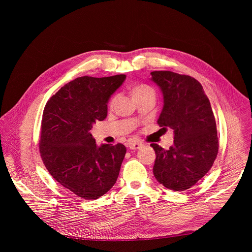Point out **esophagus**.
I'll list each match as a JSON object with an SVG mask.
<instances>
[{
  "instance_id": "obj_1",
  "label": "esophagus",
  "mask_w": 252,
  "mask_h": 252,
  "mask_svg": "<svg viewBox=\"0 0 252 252\" xmlns=\"http://www.w3.org/2000/svg\"><path fill=\"white\" fill-rule=\"evenodd\" d=\"M127 146H128V148L130 150H138V149L142 148L143 144L141 142H139V141H130V142H128Z\"/></svg>"
}]
</instances>
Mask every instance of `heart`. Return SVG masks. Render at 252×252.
I'll use <instances>...</instances> for the list:
<instances>
[{
    "mask_svg": "<svg viewBox=\"0 0 252 252\" xmlns=\"http://www.w3.org/2000/svg\"><path fill=\"white\" fill-rule=\"evenodd\" d=\"M130 93H131V96L135 97V96H139V95H143V94H147V93H153V94H154V91L151 87H149L147 85H139V86H136V87L131 89ZM114 100H115V98H112L109 101L110 107H112Z\"/></svg>",
    "mask_w": 252,
    "mask_h": 252,
    "instance_id": "obj_1",
    "label": "heart"
}]
</instances>
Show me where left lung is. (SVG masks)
I'll return each instance as SVG.
<instances>
[{"label":"left lung","mask_w":252,"mask_h":252,"mask_svg":"<svg viewBox=\"0 0 252 252\" xmlns=\"http://www.w3.org/2000/svg\"><path fill=\"white\" fill-rule=\"evenodd\" d=\"M151 79L163 94L157 124L174 129V146L164 150L151 144L156 159L155 179L173 191H185L202 179L219 152L216 118L201 84L190 75L168 70L152 71Z\"/></svg>","instance_id":"1"}]
</instances>
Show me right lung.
Here are the masks:
<instances>
[{"label":"right lung","mask_w":252,"mask_h":252,"mask_svg":"<svg viewBox=\"0 0 252 252\" xmlns=\"http://www.w3.org/2000/svg\"><path fill=\"white\" fill-rule=\"evenodd\" d=\"M125 74L81 76L63 86L47 102L42 118L39 154L51 176L78 197L92 200L116 183L126 152L125 145L97 147L90 130L107 115V102Z\"/></svg>","instance_id":"right-lung-1"}]
</instances>
